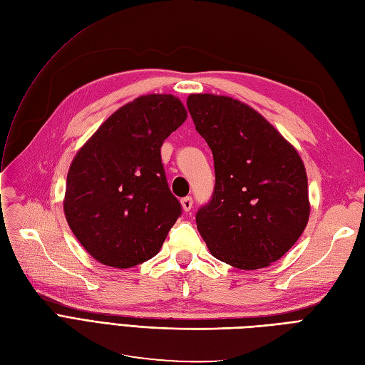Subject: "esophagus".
Segmentation results:
<instances>
[{"label": "esophagus", "mask_w": 365, "mask_h": 365, "mask_svg": "<svg viewBox=\"0 0 365 365\" xmlns=\"http://www.w3.org/2000/svg\"><path fill=\"white\" fill-rule=\"evenodd\" d=\"M181 207H182L184 212L189 213L190 210L193 208V200H192V197H190V196H185V197H182V200H181Z\"/></svg>", "instance_id": "obj_1"}]
</instances>
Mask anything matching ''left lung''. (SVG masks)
Here are the masks:
<instances>
[{"mask_svg":"<svg viewBox=\"0 0 365 365\" xmlns=\"http://www.w3.org/2000/svg\"><path fill=\"white\" fill-rule=\"evenodd\" d=\"M213 152V197L196 213L208 251L239 269L267 268L304 231L311 202L297 149L250 105L228 96L187 97Z\"/></svg>","mask_w":365,"mask_h":365,"instance_id":"obj_1","label":"left lung"}]
</instances>
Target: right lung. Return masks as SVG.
<instances>
[{"label":"right lung","mask_w":365,"mask_h":365,"mask_svg":"<svg viewBox=\"0 0 365 365\" xmlns=\"http://www.w3.org/2000/svg\"><path fill=\"white\" fill-rule=\"evenodd\" d=\"M187 118L178 97L146 94L118 108L77 150L63 213L93 259L126 269L157 256L181 215L161 146Z\"/></svg>","instance_id":"right-lung-1"}]
</instances>
